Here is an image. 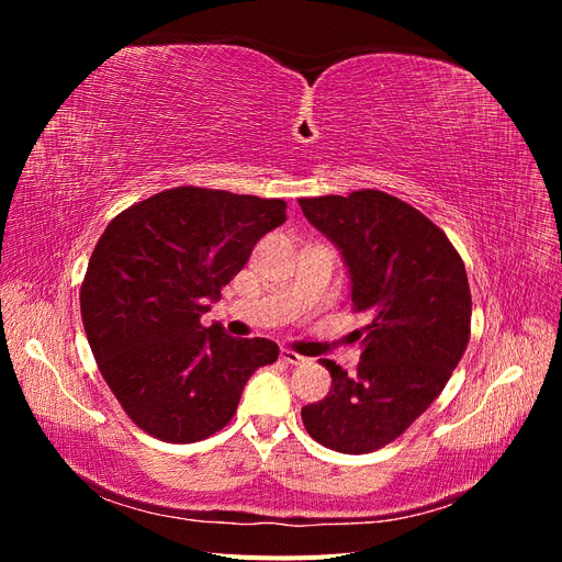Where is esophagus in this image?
<instances>
[{
    "mask_svg": "<svg viewBox=\"0 0 562 562\" xmlns=\"http://www.w3.org/2000/svg\"><path fill=\"white\" fill-rule=\"evenodd\" d=\"M281 359L285 361V363H291V366H302L304 361V356H300V353H295V351H291V349H281Z\"/></svg>",
    "mask_w": 562,
    "mask_h": 562,
    "instance_id": "34e87169",
    "label": "esophagus"
}]
</instances>
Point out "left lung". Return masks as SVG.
<instances>
[{
  "mask_svg": "<svg viewBox=\"0 0 562 562\" xmlns=\"http://www.w3.org/2000/svg\"><path fill=\"white\" fill-rule=\"evenodd\" d=\"M304 217L339 248L353 312L370 316L353 375L335 361L328 396L302 407L316 443L366 454L427 411L462 361L471 335L467 269L446 232L380 190L300 199Z\"/></svg>",
  "mask_w": 562,
  "mask_h": 562,
  "instance_id": "8db88e82",
  "label": "left lung"
}]
</instances>
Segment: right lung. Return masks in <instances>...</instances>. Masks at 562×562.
I'll list each match as a JSON object with an SVG mask.
<instances>
[{
  "label": "right lung",
  "mask_w": 562,
  "mask_h": 562,
  "mask_svg": "<svg viewBox=\"0 0 562 562\" xmlns=\"http://www.w3.org/2000/svg\"><path fill=\"white\" fill-rule=\"evenodd\" d=\"M283 223L281 199L190 184L133 203L98 239L79 293L83 330L100 375L149 436H213L252 372L279 359L271 339L203 328L201 314Z\"/></svg>",
  "instance_id": "right-lung-1"
}]
</instances>
